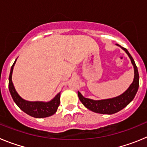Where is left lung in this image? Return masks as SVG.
Masks as SVG:
<instances>
[{
	"label": "left lung",
	"instance_id": "obj_1",
	"mask_svg": "<svg viewBox=\"0 0 147 147\" xmlns=\"http://www.w3.org/2000/svg\"><path fill=\"white\" fill-rule=\"evenodd\" d=\"M117 45L120 46L123 50L125 51V52L128 54L129 57L130 58L132 64L133 65V67H134V80L130 86L129 87V88L123 94L120 95L119 96L109 98V99L98 100V101L92 100L90 98H85L80 92H78V96L83 105L93 112L101 114H113L119 112L121 110L124 108L127 105L130 103L131 101L134 98L138 91V89L139 74H138V67L135 63L134 59L125 48L121 47L119 44H117Z\"/></svg>",
	"mask_w": 147,
	"mask_h": 147
}]
</instances>
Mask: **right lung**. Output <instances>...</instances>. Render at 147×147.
<instances>
[{
  "label": "right lung",
  "mask_w": 147,
  "mask_h": 147,
  "mask_svg": "<svg viewBox=\"0 0 147 147\" xmlns=\"http://www.w3.org/2000/svg\"><path fill=\"white\" fill-rule=\"evenodd\" d=\"M16 60L12 65L10 71L9 77V89L11 93L14 102L16 103L19 108L24 113L34 118H45L54 115L60 104V93H58L51 101L49 102H28L23 99L18 94L13 85L11 81V75H12L13 67L15 65Z\"/></svg>",
  "instance_id": "obj_1"
}]
</instances>
